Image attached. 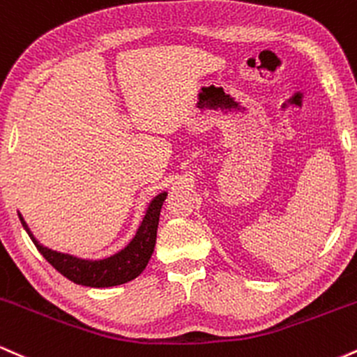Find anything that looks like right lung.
<instances>
[{
  "mask_svg": "<svg viewBox=\"0 0 357 357\" xmlns=\"http://www.w3.org/2000/svg\"><path fill=\"white\" fill-rule=\"evenodd\" d=\"M167 192H159L154 196L153 202L147 206L144 218H142L141 225H139L137 233L134 238L127 243L126 248L121 252L114 253L107 258L102 260H85V258H79L68 255V253H60L55 250L43 247L38 240L35 238L33 233L28 228L26 221L20 215L23 228L30 235L31 241L38 252L45 257V260L52 265L56 272L61 275L67 277L73 284L85 285V287H114L126 284V282L134 280L137 275H141L142 270L146 268L147 261H149L151 255L154 252L155 245V235H158V225H159V215H161L162 203H165Z\"/></svg>",
  "mask_w": 357,
  "mask_h": 357,
  "instance_id": "1",
  "label": "right lung"
}]
</instances>
